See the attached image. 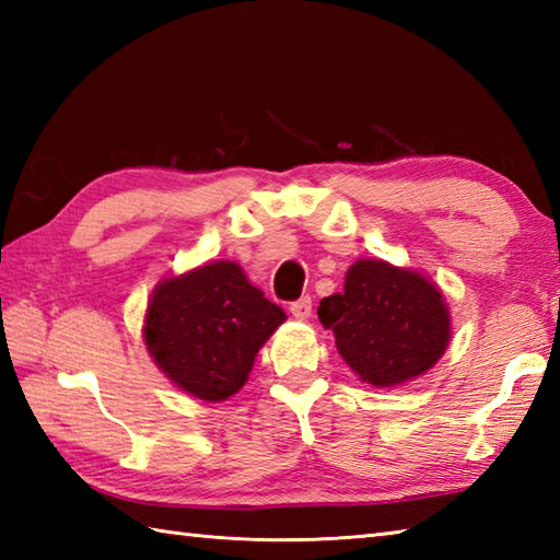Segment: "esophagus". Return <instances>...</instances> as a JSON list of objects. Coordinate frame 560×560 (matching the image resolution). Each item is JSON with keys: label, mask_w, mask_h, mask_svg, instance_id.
Wrapping results in <instances>:
<instances>
[{"label": "esophagus", "mask_w": 560, "mask_h": 560, "mask_svg": "<svg viewBox=\"0 0 560 560\" xmlns=\"http://www.w3.org/2000/svg\"><path fill=\"white\" fill-rule=\"evenodd\" d=\"M291 315L293 317H299V319H307L311 317V313H313V299L311 295H303V299H299V301H293L291 303Z\"/></svg>", "instance_id": "34e87169"}]
</instances>
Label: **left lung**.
<instances>
[{
  "label": "left lung",
  "instance_id": "8db88e82",
  "mask_svg": "<svg viewBox=\"0 0 560 560\" xmlns=\"http://www.w3.org/2000/svg\"><path fill=\"white\" fill-rule=\"evenodd\" d=\"M317 317L335 331L351 371L375 387L425 373L450 341L443 293L421 273L380 259L355 261L343 293L319 301Z\"/></svg>",
  "mask_w": 560,
  "mask_h": 560
}]
</instances>
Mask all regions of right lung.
Instances as JSON below:
<instances>
[{"label":"right lung","mask_w":560,"mask_h":560,"mask_svg":"<svg viewBox=\"0 0 560 560\" xmlns=\"http://www.w3.org/2000/svg\"><path fill=\"white\" fill-rule=\"evenodd\" d=\"M283 319L287 313L235 261H211L159 283L144 339L177 387L197 399L223 401L245 385L259 347Z\"/></svg>","instance_id":"obj_1"}]
</instances>
